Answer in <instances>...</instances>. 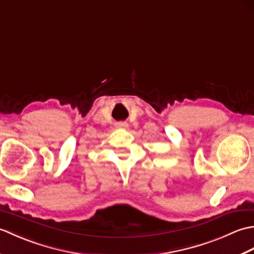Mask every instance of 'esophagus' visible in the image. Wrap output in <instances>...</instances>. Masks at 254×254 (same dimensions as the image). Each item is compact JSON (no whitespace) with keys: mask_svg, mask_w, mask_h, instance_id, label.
<instances>
[{"mask_svg":"<svg viewBox=\"0 0 254 254\" xmlns=\"http://www.w3.org/2000/svg\"><path fill=\"white\" fill-rule=\"evenodd\" d=\"M117 127L118 128H126V127H127V124L126 122H120L117 124Z\"/></svg>","mask_w":254,"mask_h":254,"instance_id":"34e87169","label":"esophagus"}]
</instances>
